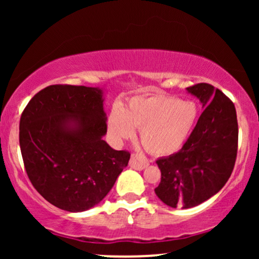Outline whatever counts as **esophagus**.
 <instances>
[{
	"label": "esophagus",
	"mask_w": 259,
	"mask_h": 259,
	"mask_svg": "<svg viewBox=\"0 0 259 259\" xmlns=\"http://www.w3.org/2000/svg\"><path fill=\"white\" fill-rule=\"evenodd\" d=\"M129 164L130 167L136 169V170H142L148 165V160L145 157L140 156V154H133Z\"/></svg>",
	"instance_id": "obj_1"
}]
</instances>
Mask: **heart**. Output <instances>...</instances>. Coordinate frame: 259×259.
Instances as JSON below:
<instances>
[{
	"label": "heart",
	"mask_w": 259,
	"mask_h": 259,
	"mask_svg": "<svg viewBox=\"0 0 259 259\" xmlns=\"http://www.w3.org/2000/svg\"><path fill=\"white\" fill-rule=\"evenodd\" d=\"M198 109L192 101L165 95L134 97L121 108L115 105L108 115V133L114 144L132 138L140 129L145 148L156 156L180 150L194 129Z\"/></svg>",
	"instance_id": "1"
}]
</instances>
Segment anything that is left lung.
<instances>
[{"instance_id": "obj_1", "label": "left lung", "mask_w": 259, "mask_h": 259, "mask_svg": "<svg viewBox=\"0 0 259 259\" xmlns=\"http://www.w3.org/2000/svg\"><path fill=\"white\" fill-rule=\"evenodd\" d=\"M202 108L195 129L179 152L157 160L160 183L154 192L171 208H192L223 189L236 160L237 127L234 103L214 86L186 88Z\"/></svg>"}]
</instances>
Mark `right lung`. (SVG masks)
<instances>
[{
	"mask_svg": "<svg viewBox=\"0 0 259 259\" xmlns=\"http://www.w3.org/2000/svg\"><path fill=\"white\" fill-rule=\"evenodd\" d=\"M103 89L51 85L37 92L19 123V145L32 186L67 212L99 204L126 167L130 153L103 140Z\"/></svg>",
	"mask_w": 259,
	"mask_h": 259,
	"instance_id": "obj_1",
	"label": "right lung"
}]
</instances>
